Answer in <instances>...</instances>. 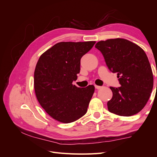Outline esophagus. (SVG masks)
<instances>
[{
    "label": "esophagus",
    "mask_w": 157,
    "mask_h": 157,
    "mask_svg": "<svg viewBox=\"0 0 157 157\" xmlns=\"http://www.w3.org/2000/svg\"><path fill=\"white\" fill-rule=\"evenodd\" d=\"M95 88H96V89H101L102 87L100 86H98V85H95Z\"/></svg>",
    "instance_id": "34e87169"
}]
</instances>
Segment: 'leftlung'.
<instances>
[{
	"label": "left lung",
	"instance_id": "left-lung-1",
	"mask_svg": "<svg viewBox=\"0 0 157 157\" xmlns=\"http://www.w3.org/2000/svg\"><path fill=\"white\" fill-rule=\"evenodd\" d=\"M95 47L101 52L109 69L117 73L121 86L110 87L113 97L107 102L109 111L124 117L141 111L153 87V71L144 50L120 38L99 41Z\"/></svg>",
	"mask_w": 157,
	"mask_h": 157
}]
</instances>
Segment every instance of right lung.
<instances>
[{
  "label": "right lung",
  "mask_w": 157,
  "mask_h": 157,
  "mask_svg": "<svg viewBox=\"0 0 157 157\" xmlns=\"http://www.w3.org/2000/svg\"><path fill=\"white\" fill-rule=\"evenodd\" d=\"M96 41L61 42L42 54L34 73V88L41 107L54 119L70 123L87 112L94 86L73 84L80 73V59Z\"/></svg>",
  "instance_id": "add662e5"
}]
</instances>
